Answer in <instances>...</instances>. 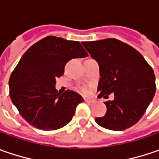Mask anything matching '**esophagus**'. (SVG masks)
Wrapping results in <instances>:
<instances>
[{"label": "esophagus", "mask_w": 159, "mask_h": 159, "mask_svg": "<svg viewBox=\"0 0 159 159\" xmlns=\"http://www.w3.org/2000/svg\"><path fill=\"white\" fill-rule=\"evenodd\" d=\"M85 102L88 103H95V99H85Z\"/></svg>", "instance_id": "1"}]
</instances>
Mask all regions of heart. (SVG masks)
<instances>
[{"instance_id":"obj_1","label":"heart","mask_w":159,"mask_h":159,"mask_svg":"<svg viewBox=\"0 0 159 159\" xmlns=\"http://www.w3.org/2000/svg\"><path fill=\"white\" fill-rule=\"evenodd\" d=\"M80 92H81V93H83V94H86V93L88 92L87 89H85V88H81V89H80Z\"/></svg>"}]
</instances>
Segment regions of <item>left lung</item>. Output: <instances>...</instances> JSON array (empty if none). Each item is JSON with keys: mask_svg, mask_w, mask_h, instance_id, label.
Wrapping results in <instances>:
<instances>
[{"mask_svg": "<svg viewBox=\"0 0 159 159\" xmlns=\"http://www.w3.org/2000/svg\"><path fill=\"white\" fill-rule=\"evenodd\" d=\"M83 46L99 64V98L112 101L105 103L106 114L95 118L102 127L123 131L143 117L156 92L154 71L133 47L116 39L84 41Z\"/></svg>", "mask_w": 159, "mask_h": 159, "instance_id": "obj_1", "label": "left lung"}]
</instances>
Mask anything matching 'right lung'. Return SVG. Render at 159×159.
<instances>
[{
    "mask_svg": "<svg viewBox=\"0 0 159 159\" xmlns=\"http://www.w3.org/2000/svg\"><path fill=\"white\" fill-rule=\"evenodd\" d=\"M88 53L80 41L48 36L22 56L9 78V95L13 104L30 125L40 130H56L70 122L76 107L84 100L78 93H58L57 78L72 58Z\"/></svg>",
    "mask_w": 159,
    "mask_h": 159,
    "instance_id": "1",
    "label": "right lung"
}]
</instances>
